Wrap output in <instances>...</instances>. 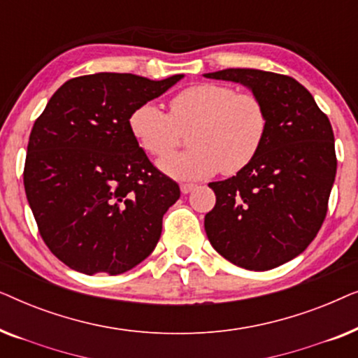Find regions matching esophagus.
<instances>
[{"label":"esophagus","instance_id":"1","mask_svg":"<svg viewBox=\"0 0 358 358\" xmlns=\"http://www.w3.org/2000/svg\"><path fill=\"white\" fill-rule=\"evenodd\" d=\"M194 189H195V185H194V184H180V192H182V194H189V192H192Z\"/></svg>","mask_w":358,"mask_h":358}]
</instances>
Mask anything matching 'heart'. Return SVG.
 I'll return each mask as SVG.
<instances>
[{"label":"heart","instance_id":"1","mask_svg":"<svg viewBox=\"0 0 358 358\" xmlns=\"http://www.w3.org/2000/svg\"><path fill=\"white\" fill-rule=\"evenodd\" d=\"M171 114L153 102L131 112L130 130L141 148L153 156L172 150L182 129L192 128L182 154L164 157L159 168L182 182L212 178L218 171L238 173L252 161L267 131L262 101L252 92H236L220 83L189 86L171 99Z\"/></svg>","mask_w":358,"mask_h":358}]
</instances>
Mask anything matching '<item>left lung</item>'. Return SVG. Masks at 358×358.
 <instances>
[{"label":"left lung","instance_id":"1","mask_svg":"<svg viewBox=\"0 0 358 358\" xmlns=\"http://www.w3.org/2000/svg\"><path fill=\"white\" fill-rule=\"evenodd\" d=\"M203 76L246 86L267 114L266 136L251 163L208 184L217 203L205 215V231L234 266L271 271L305 251L324 222L337 169L331 122L290 76L252 68Z\"/></svg>","mask_w":358,"mask_h":358}]
</instances>
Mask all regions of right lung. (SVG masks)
Returning a JSON list of instances; mask_svg holds the SVG:
<instances>
[{
    "label": "right lung",
    "mask_w": 358,
    "mask_h": 358,
    "mask_svg": "<svg viewBox=\"0 0 358 358\" xmlns=\"http://www.w3.org/2000/svg\"><path fill=\"white\" fill-rule=\"evenodd\" d=\"M182 78H73L34 124L24 166L27 202L48 249L73 271L117 275L158 244L163 215L180 190L151 164L129 119Z\"/></svg>",
    "instance_id": "right-lung-1"
}]
</instances>
